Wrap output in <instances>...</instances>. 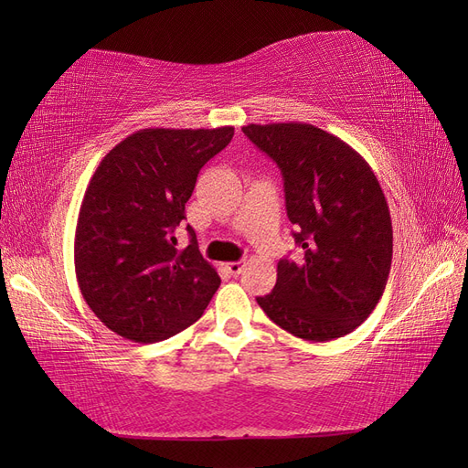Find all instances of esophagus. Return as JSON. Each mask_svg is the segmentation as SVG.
<instances>
[{
    "instance_id": "obj_1",
    "label": "esophagus",
    "mask_w": 468,
    "mask_h": 468,
    "mask_svg": "<svg viewBox=\"0 0 468 468\" xmlns=\"http://www.w3.org/2000/svg\"><path fill=\"white\" fill-rule=\"evenodd\" d=\"M244 267H246V261H230V263H226V269H229V273L234 275V277H238L239 273H242Z\"/></svg>"
}]
</instances>
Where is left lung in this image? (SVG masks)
I'll use <instances>...</instances> for the list:
<instances>
[{
    "label": "left lung",
    "instance_id": "obj_1",
    "mask_svg": "<svg viewBox=\"0 0 468 468\" xmlns=\"http://www.w3.org/2000/svg\"><path fill=\"white\" fill-rule=\"evenodd\" d=\"M279 165L299 261L281 260L258 304L282 330L330 342L363 324L385 292L392 263L390 210L363 155L306 122L242 126Z\"/></svg>",
    "mask_w": 468,
    "mask_h": 468
}]
</instances>
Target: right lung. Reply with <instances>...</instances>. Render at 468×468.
Masks as SVG:
<instances>
[{
    "mask_svg": "<svg viewBox=\"0 0 468 468\" xmlns=\"http://www.w3.org/2000/svg\"><path fill=\"white\" fill-rule=\"evenodd\" d=\"M234 126L143 129L109 150L80 207L76 279L93 314L138 344L172 337L199 320L220 285L191 242L177 248L176 226L201 167L229 146Z\"/></svg>",
    "mask_w": 468,
    "mask_h": 468,
    "instance_id": "obj_1",
    "label": "right lung"
}]
</instances>
